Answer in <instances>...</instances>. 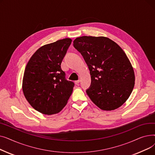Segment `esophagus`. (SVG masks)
<instances>
[{"instance_id": "esophagus-1", "label": "esophagus", "mask_w": 155, "mask_h": 155, "mask_svg": "<svg viewBox=\"0 0 155 155\" xmlns=\"http://www.w3.org/2000/svg\"><path fill=\"white\" fill-rule=\"evenodd\" d=\"M80 82V80H77V81H75V84H76V85H78V84H79Z\"/></svg>"}]
</instances>
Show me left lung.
Masks as SVG:
<instances>
[{
  "instance_id": "8db88e82",
  "label": "left lung",
  "mask_w": 155,
  "mask_h": 155,
  "mask_svg": "<svg viewBox=\"0 0 155 155\" xmlns=\"http://www.w3.org/2000/svg\"><path fill=\"white\" fill-rule=\"evenodd\" d=\"M73 46L90 70L91 85L86 92L91 101L103 110L120 107L131 95L135 82L132 64L123 49L104 36L77 38Z\"/></svg>"
}]
</instances>
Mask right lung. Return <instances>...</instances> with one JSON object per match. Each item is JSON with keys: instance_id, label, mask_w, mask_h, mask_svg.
I'll list each match as a JSON object with an SVG mask.
<instances>
[{"instance_id": "right-lung-1", "label": "right lung", "mask_w": 155, "mask_h": 155, "mask_svg": "<svg viewBox=\"0 0 155 155\" xmlns=\"http://www.w3.org/2000/svg\"><path fill=\"white\" fill-rule=\"evenodd\" d=\"M64 38L45 45L32 54L22 79V91L31 106L47 115L60 112L67 105L74 83L65 78L61 63L71 43Z\"/></svg>"}]
</instances>
